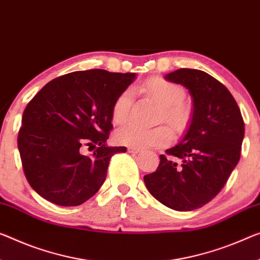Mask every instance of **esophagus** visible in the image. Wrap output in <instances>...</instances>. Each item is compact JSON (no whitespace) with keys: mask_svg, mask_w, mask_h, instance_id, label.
Returning <instances> with one entry per match:
<instances>
[{"mask_svg":"<svg viewBox=\"0 0 260 260\" xmlns=\"http://www.w3.org/2000/svg\"><path fill=\"white\" fill-rule=\"evenodd\" d=\"M141 151L142 150H139V149H136V147H127V152H129V153H139V152H141Z\"/></svg>","mask_w":260,"mask_h":260,"instance_id":"1","label":"esophagus"}]
</instances>
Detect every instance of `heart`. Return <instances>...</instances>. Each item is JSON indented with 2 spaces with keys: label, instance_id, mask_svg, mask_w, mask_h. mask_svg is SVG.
Returning <instances> with one entry per match:
<instances>
[{
  "label": "heart",
  "instance_id": "heart-1",
  "mask_svg": "<svg viewBox=\"0 0 260 260\" xmlns=\"http://www.w3.org/2000/svg\"><path fill=\"white\" fill-rule=\"evenodd\" d=\"M141 90L160 105L159 121H165L177 134H182L188 129L194 109L190 101L185 99V89L182 86L167 79L154 77L146 80L142 85ZM131 105V90H124L118 95L113 106V119L115 123L122 124L126 121ZM115 139L122 145L144 149L166 145L172 141V133L166 125L147 129L136 124H126L116 131Z\"/></svg>",
  "mask_w": 260,
  "mask_h": 260
}]
</instances>
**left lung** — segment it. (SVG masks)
<instances>
[{"mask_svg": "<svg viewBox=\"0 0 260 260\" xmlns=\"http://www.w3.org/2000/svg\"><path fill=\"white\" fill-rule=\"evenodd\" d=\"M165 79L189 89L193 119L181 143L160 154L157 171L146 174L144 182L162 205L190 211L224 187L241 158L244 121L226 87L206 72L180 69Z\"/></svg>", "mask_w": 260, "mask_h": 260, "instance_id": "left-lung-1", "label": "left lung"}]
</instances>
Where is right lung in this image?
<instances>
[{"label":"right lung","instance_id":"obj_1","mask_svg":"<svg viewBox=\"0 0 260 260\" xmlns=\"http://www.w3.org/2000/svg\"><path fill=\"white\" fill-rule=\"evenodd\" d=\"M134 73L78 71L46 83L27 103L18 150L30 186L47 201L80 206L100 189L111 157L125 146L108 147L113 106L134 81ZM97 146L83 156L82 146Z\"/></svg>","mask_w":260,"mask_h":260}]
</instances>
